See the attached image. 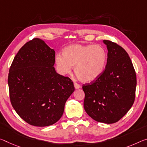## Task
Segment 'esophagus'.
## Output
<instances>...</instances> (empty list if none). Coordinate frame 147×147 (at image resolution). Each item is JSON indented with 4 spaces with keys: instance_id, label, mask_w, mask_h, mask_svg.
I'll use <instances>...</instances> for the list:
<instances>
[{
    "instance_id": "esophagus-1",
    "label": "esophagus",
    "mask_w": 147,
    "mask_h": 147,
    "mask_svg": "<svg viewBox=\"0 0 147 147\" xmlns=\"http://www.w3.org/2000/svg\"><path fill=\"white\" fill-rule=\"evenodd\" d=\"M74 88H75V89H78V88H80L81 87L80 85L78 84L76 82H74Z\"/></svg>"
}]
</instances>
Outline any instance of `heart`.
<instances>
[{
  "instance_id": "obj_1",
  "label": "heart",
  "mask_w": 147,
  "mask_h": 147,
  "mask_svg": "<svg viewBox=\"0 0 147 147\" xmlns=\"http://www.w3.org/2000/svg\"><path fill=\"white\" fill-rule=\"evenodd\" d=\"M107 61V53L103 46L94 44H73L65 48L63 55L55 57V63L61 73L74 72L84 82L95 80L103 73Z\"/></svg>"
}]
</instances>
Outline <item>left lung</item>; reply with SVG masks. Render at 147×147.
Wrapping results in <instances>:
<instances>
[{
	"mask_svg": "<svg viewBox=\"0 0 147 147\" xmlns=\"http://www.w3.org/2000/svg\"><path fill=\"white\" fill-rule=\"evenodd\" d=\"M108 50L105 69L90 84H83L86 113L98 122L113 124L131 109L136 97V73L124 48L105 40Z\"/></svg>",
	"mask_w": 147,
	"mask_h": 147,
	"instance_id": "1",
	"label": "left lung"
}]
</instances>
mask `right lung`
I'll list each match as a JSON object with an SVG mask.
<instances>
[{
	"label": "right lung",
	"mask_w": 147,
	"mask_h": 147,
	"mask_svg": "<svg viewBox=\"0 0 147 147\" xmlns=\"http://www.w3.org/2000/svg\"><path fill=\"white\" fill-rule=\"evenodd\" d=\"M55 54L43 40L33 38L21 48L10 67L11 104L30 125L44 127L57 122L74 91L71 79L55 72Z\"/></svg>",
	"instance_id": "1"
}]
</instances>
